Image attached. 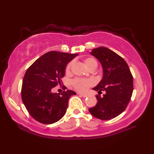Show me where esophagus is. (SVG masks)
I'll list each match as a JSON object with an SVG mask.
<instances>
[{"label":"esophagus","mask_w":154,"mask_h":154,"mask_svg":"<svg viewBox=\"0 0 154 154\" xmlns=\"http://www.w3.org/2000/svg\"><path fill=\"white\" fill-rule=\"evenodd\" d=\"M79 94L81 96H82V97H83V98H85V97H87V96H88L86 94Z\"/></svg>","instance_id":"obj_1"}]
</instances>
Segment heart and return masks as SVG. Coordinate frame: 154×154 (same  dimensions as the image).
Segmentation results:
<instances>
[{"instance_id":"obj_1","label":"heart","mask_w":154,"mask_h":154,"mask_svg":"<svg viewBox=\"0 0 154 154\" xmlns=\"http://www.w3.org/2000/svg\"><path fill=\"white\" fill-rule=\"evenodd\" d=\"M83 62L88 69H94V68L97 67V61L94 58H85ZM72 63L70 62L68 64L66 68V72H69L71 70V68ZM72 86L76 90L79 91V92H85L87 90L90 86L94 85V82L92 79H80V78H75V79L72 81Z\"/></svg>"}]
</instances>
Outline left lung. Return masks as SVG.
Masks as SVG:
<instances>
[{
    "label": "left lung",
    "instance_id": "obj_1",
    "mask_svg": "<svg viewBox=\"0 0 154 154\" xmlns=\"http://www.w3.org/2000/svg\"><path fill=\"white\" fill-rule=\"evenodd\" d=\"M90 54L97 58L103 66V77L93 88L103 96H96L98 102L89 109L95 118L109 120L121 114L131 98L133 92V77L126 62L111 49L105 47L93 49Z\"/></svg>",
    "mask_w": 154,
    "mask_h": 154
}]
</instances>
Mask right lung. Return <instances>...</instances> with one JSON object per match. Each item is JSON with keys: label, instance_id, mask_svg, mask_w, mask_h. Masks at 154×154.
<instances>
[{"label": "right lung", "instance_id": "obj_1", "mask_svg": "<svg viewBox=\"0 0 154 154\" xmlns=\"http://www.w3.org/2000/svg\"><path fill=\"white\" fill-rule=\"evenodd\" d=\"M78 54L56 51L48 52L27 69L22 85V99L26 109L35 120L44 124L59 121L66 113L70 96L74 91L61 94L51 89L61 85L66 64Z\"/></svg>", "mask_w": 154, "mask_h": 154}]
</instances>
